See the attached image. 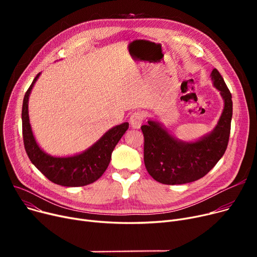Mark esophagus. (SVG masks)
I'll return each mask as SVG.
<instances>
[{
    "instance_id": "34e87169",
    "label": "esophagus",
    "mask_w": 257,
    "mask_h": 257,
    "mask_svg": "<svg viewBox=\"0 0 257 257\" xmlns=\"http://www.w3.org/2000/svg\"><path fill=\"white\" fill-rule=\"evenodd\" d=\"M143 120H144V113L143 112H141V111L133 112L130 116L131 127L134 128V129L141 128V126L143 124Z\"/></svg>"
}]
</instances>
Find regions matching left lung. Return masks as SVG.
I'll use <instances>...</instances> for the list:
<instances>
[{"instance_id": "1", "label": "left lung", "mask_w": 257, "mask_h": 257, "mask_svg": "<svg viewBox=\"0 0 257 257\" xmlns=\"http://www.w3.org/2000/svg\"><path fill=\"white\" fill-rule=\"evenodd\" d=\"M211 80L220 90L224 109L218 125L197 142L178 141L154 120L142 126L144 161L152 178L163 184H184L196 181L217 165L229 142L232 117V96L219 71L213 69Z\"/></svg>"}]
</instances>
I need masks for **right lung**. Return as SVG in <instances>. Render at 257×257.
<instances>
[{
  "instance_id": "1",
  "label": "right lung",
  "mask_w": 257,
  "mask_h": 257,
  "mask_svg": "<svg viewBox=\"0 0 257 257\" xmlns=\"http://www.w3.org/2000/svg\"><path fill=\"white\" fill-rule=\"evenodd\" d=\"M39 75L40 73L34 78L23 101V140L27 155L31 163L54 183L72 187L90 184L98 180L106 171L114 147L129 128V124L123 123L108 130L96 144L81 154L54 157L45 153L33 137L28 114L29 96Z\"/></svg>"
}]
</instances>
